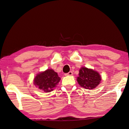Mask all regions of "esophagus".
<instances>
[{"instance_id":"34e87169","label":"esophagus","mask_w":129,"mask_h":129,"mask_svg":"<svg viewBox=\"0 0 129 129\" xmlns=\"http://www.w3.org/2000/svg\"><path fill=\"white\" fill-rule=\"evenodd\" d=\"M73 75V72H69V73L65 74V76H71V75Z\"/></svg>"}]
</instances>
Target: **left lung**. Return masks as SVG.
<instances>
[{
	"instance_id": "8db88e82",
	"label": "left lung",
	"mask_w": 129,
	"mask_h": 129,
	"mask_svg": "<svg viewBox=\"0 0 129 129\" xmlns=\"http://www.w3.org/2000/svg\"><path fill=\"white\" fill-rule=\"evenodd\" d=\"M101 76L97 72L92 69L82 67L79 70L77 82L80 86L87 89H92L100 84Z\"/></svg>"
}]
</instances>
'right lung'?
<instances>
[{"label": "right lung", "mask_w": 129, "mask_h": 129, "mask_svg": "<svg viewBox=\"0 0 129 129\" xmlns=\"http://www.w3.org/2000/svg\"><path fill=\"white\" fill-rule=\"evenodd\" d=\"M60 80L57 73L52 69H47L40 73L34 79V84L45 92H50L54 90Z\"/></svg>", "instance_id": "add662e5"}]
</instances>
